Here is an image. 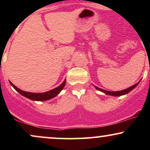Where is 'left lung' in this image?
Wrapping results in <instances>:
<instances>
[{"mask_svg": "<svg viewBox=\"0 0 150 150\" xmlns=\"http://www.w3.org/2000/svg\"><path fill=\"white\" fill-rule=\"evenodd\" d=\"M140 81H139V82H137V83L135 84V85H132V86H131V87H128V88H127V89H123V90L117 91V92H111V91L104 90V89H103L99 88V87H97V86H94V87H95V88L97 89V90L100 91V92L104 93V94H108V95L113 96V97H120V96L125 95V94H128V93L130 92V91L132 90V89H133L134 88H135V87L137 86V85H138V84L140 83Z\"/></svg>", "mask_w": 150, "mask_h": 150, "instance_id": "1", "label": "left lung"}]
</instances>
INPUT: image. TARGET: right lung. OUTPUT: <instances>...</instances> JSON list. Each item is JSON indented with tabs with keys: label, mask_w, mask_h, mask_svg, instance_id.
<instances>
[{
	"label": "right lung",
	"mask_w": 150,
	"mask_h": 150,
	"mask_svg": "<svg viewBox=\"0 0 150 150\" xmlns=\"http://www.w3.org/2000/svg\"><path fill=\"white\" fill-rule=\"evenodd\" d=\"M10 85L13 86V88H14L17 92L20 93L21 95L28 98V99H31V100L42 101L49 100V99L56 97V96H57L58 94L61 92V90L63 89V87H65V83H66V80L65 79L64 81L63 82V83H62L61 85L58 86V87H56V88L51 89V90L50 91H48V92H42V93H34V92H25V91H22L20 89L18 88V87H17L15 85H13L10 81Z\"/></svg>",
	"instance_id": "add662e5"
}]
</instances>
